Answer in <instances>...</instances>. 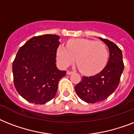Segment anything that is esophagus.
<instances>
[{"label": "esophagus", "instance_id": "obj_1", "mask_svg": "<svg viewBox=\"0 0 134 134\" xmlns=\"http://www.w3.org/2000/svg\"><path fill=\"white\" fill-rule=\"evenodd\" d=\"M73 73H74L73 71H67V75H71V74H72Z\"/></svg>", "mask_w": 134, "mask_h": 134}]
</instances>
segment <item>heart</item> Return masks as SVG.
Returning <instances> with one entry per match:
<instances>
[{
  "label": "heart",
  "mask_w": 134,
  "mask_h": 134,
  "mask_svg": "<svg viewBox=\"0 0 134 134\" xmlns=\"http://www.w3.org/2000/svg\"><path fill=\"white\" fill-rule=\"evenodd\" d=\"M57 60L63 67L76 63L80 71L84 74L92 75L104 69L108 59V51L101 42L84 38L73 39L67 44V47L60 45L57 49Z\"/></svg>",
  "instance_id": "b5f03b06"
}]
</instances>
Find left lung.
<instances>
[{"label": "left lung", "instance_id": "1", "mask_svg": "<svg viewBox=\"0 0 134 134\" xmlns=\"http://www.w3.org/2000/svg\"><path fill=\"white\" fill-rule=\"evenodd\" d=\"M108 47L109 59L102 71L92 76H83L74 87L81 99L87 103L104 101L117 89L124 70L122 53L118 46L108 40L99 37Z\"/></svg>", "mask_w": 134, "mask_h": 134}]
</instances>
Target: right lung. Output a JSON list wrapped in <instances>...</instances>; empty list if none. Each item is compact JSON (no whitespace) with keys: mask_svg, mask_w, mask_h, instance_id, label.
Segmentation results:
<instances>
[{"mask_svg":"<svg viewBox=\"0 0 134 134\" xmlns=\"http://www.w3.org/2000/svg\"><path fill=\"white\" fill-rule=\"evenodd\" d=\"M60 37H33L18 51L13 62L14 84L18 93L30 103L44 104L56 94L59 81L66 71L56 67Z\"/></svg>","mask_w":134,"mask_h":134,"instance_id":"obj_1","label":"right lung"}]
</instances>
